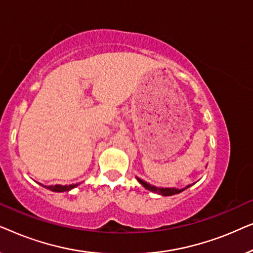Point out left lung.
<instances>
[{"mask_svg":"<svg viewBox=\"0 0 253 253\" xmlns=\"http://www.w3.org/2000/svg\"><path fill=\"white\" fill-rule=\"evenodd\" d=\"M136 178H137V181L139 182L140 184L143 185L145 189H147L148 191L158 193V195H160V196H174V195H177V193H181L182 191H184V190H186L188 188H190V186H191V184L186 185L185 188H183V189H177V188H158V186L151 185L150 183L143 181V179L139 178V177H136Z\"/></svg>","mask_w":253,"mask_h":253,"instance_id":"obj_1","label":"left lung"}]
</instances>
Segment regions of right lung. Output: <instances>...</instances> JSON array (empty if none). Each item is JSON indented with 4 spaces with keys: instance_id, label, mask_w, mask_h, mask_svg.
I'll return each mask as SVG.
<instances>
[{
    "instance_id": "1",
    "label": "right lung",
    "mask_w": 253,
    "mask_h": 253,
    "mask_svg": "<svg viewBox=\"0 0 253 253\" xmlns=\"http://www.w3.org/2000/svg\"><path fill=\"white\" fill-rule=\"evenodd\" d=\"M79 183L77 184H70V185H60V184H56V185H49V186H44V188L51 190V191L54 192H68L72 190L76 186H78Z\"/></svg>"
}]
</instances>
